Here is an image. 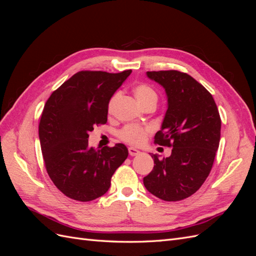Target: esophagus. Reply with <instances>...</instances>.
I'll use <instances>...</instances> for the list:
<instances>
[{"label": "esophagus", "mask_w": 256, "mask_h": 256, "mask_svg": "<svg viewBox=\"0 0 256 256\" xmlns=\"http://www.w3.org/2000/svg\"><path fill=\"white\" fill-rule=\"evenodd\" d=\"M128 152L130 156H136V154H140V150H138L136 148H134V147H129Z\"/></svg>", "instance_id": "obj_1"}]
</instances>
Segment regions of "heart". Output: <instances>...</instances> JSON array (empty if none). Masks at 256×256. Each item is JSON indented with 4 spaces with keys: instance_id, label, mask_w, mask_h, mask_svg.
I'll return each mask as SVG.
<instances>
[{
    "instance_id": "heart-1",
    "label": "heart",
    "mask_w": 256,
    "mask_h": 256,
    "mask_svg": "<svg viewBox=\"0 0 256 256\" xmlns=\"http://www.w3.org/2000/svg\"><path fill=\"white\" fill-rule=\"evenodd\" d=\"M134 92L138 102L141 106L147 104L148 102H152V100H157V92H154V90L152 86H150L148 84H138L134 90ZM118 92H115L111 97L109 106H108V110H109V112H112L116 100L118 98ZM150 131V129L148 127H142L138 125H128L120 131V138L122 141H125L129 144L140 145L145 141V138Z\"/></svg>"
}]
</instances>
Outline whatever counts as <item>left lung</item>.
<instances>
[{"label": "left lung", "mask_w": 256, "mask_h": 256, "mask_svg": "<svg viewBox=\"0 0 256 256\" xmlns=\"http://www.w3.org/2000/svg\"><path fill=\"white\" fill-rule=\"evenodd\" d=\"M164 88L168 110L154 143L173 147L171 156L154 159L143 178L145 188L166 202L191 196L204 184L220 142L221 118L214 100L202 84L178 70L147 72Z\"/></svg>", "instance_id": "8db88e82"}]
</instances>
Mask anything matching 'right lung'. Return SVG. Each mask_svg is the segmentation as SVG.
<instances>
[{"mask_svg":"<svg viewBox=\"0 0 256 256\" xmlns=\"http://www.w3.org/2000/svg\"><path fill=\"white\" fill-rule=\"evenodd\" d=\"M130 74V69L79 72L54 90L44 106L38 129L44 166L69 198L90 202L104 196L128 157L122 143L98 150L88 147V134L106 122L110 99Z\"/></svg>","mask_w":256,"mask_h":256,"instance_id":"right-lung-1","label":"right lung"}]
</instances>
